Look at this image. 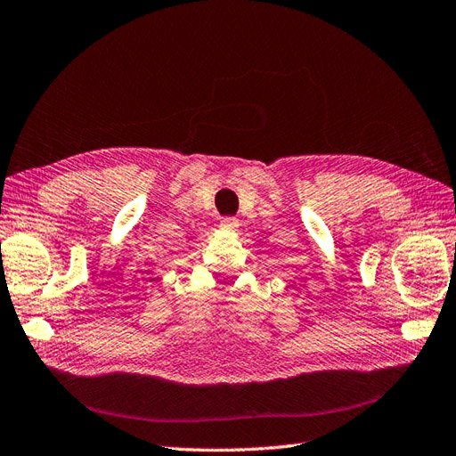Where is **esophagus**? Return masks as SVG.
Here are the masks:
<instances>
[{"label": "esophagus", "mask_w": 456, "mask_h": 456, "mask_svg": "<svg viewBox=\"0 0 456 456\" xmlns=\"http://www.w3.org/2000/svg\"><path fill=\"white\" fill-rule=\"evenodd\" d=\"M219 227H222L224 231H237L239 229V219L237 217H222V222H219Z\"/></svg>", "instance_id": "34e87169"}]
</instances>
